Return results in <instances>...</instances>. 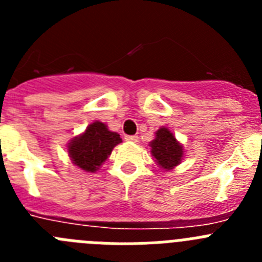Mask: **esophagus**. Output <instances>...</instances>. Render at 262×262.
<instances>
[{"mask_svg":"<svg viewBox=\"0 0 262 262\" xmlns=\"http://www.w3.org/2000/svg\"><path fill=\"white\" fill-rule=\"evenodd\" d=\"M124 139H126L127 142H129V143H138L139 136L138 135H127V136H124Z\"/></svg>","mask_w":262,"mask_h":262,"instance_id":"1","label":"esophagus"}]
</instances>
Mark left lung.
I'll return each mask as SVG.
<instances>
[{"mask_svg":"<svg viewBox=\"0 0 262 262\" xmlns=\"http://www.w3.org/2000/svg\"><path fill=\"white\" fill-rule=\"evenodd\" d=\"M149 145H151V154L156 159V163L165 170H170L181 163L184 156L182 145L165 127L157 129L156 138Z\"/></svg>","mask_w":262,"mask_h":262,"instance_id":"8db88e82","label":"left lung"}]
</instances>
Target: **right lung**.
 <instances>
[{
    "mask_svg": "<svg viewBox=\"0 0 262 262\" xmlns=\"http://www.w3.org/2000/svg\"><path fill=\"white\" fill-rule=\"evenodd\" d=\"M122 142L119 134L108 131L102 122L89 124L84 134L72 139L68 145V154L75 165L85 172H96L111 155L113 148Z\"/></svg>",
    "mask_w": 262,
    "mask_h": 262,
    "instance_id": "right-lung-1",
    "label": "right lung"
}]
</instances>
